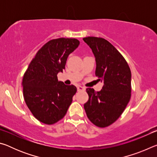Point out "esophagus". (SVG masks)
I'll use <instances>...</instances> for the list:
<instances>
[{
    "instance_id": "esophagus-1",
    "label": "esophagus",
    "mask_w": 157,
    "mask_h": 157,
    "mask_svg": "<svg viewBox=\"0 0 157 157\" xmlns=\"http://www.w3.org/2000/svg\"><path fill=\"white\" fill-rule=\"evenodd\" d=\"M84 90H85L84 87L82 86H78V91H84Z\"/></svg>"
}]
</instances>
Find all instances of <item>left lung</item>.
Segmentation results:
<instances>
[{
  "label": "left lung",
  "mask_w": 157,
  "mask_h": 157,
  "mask_svg": "<svg viewBox=\"0 0 157 157\" xmlns=\"http://www.w3.org/2000/svg\"><path fill=\"white\" fill-rule=\"evenodd\" d=\"M83 40L95 57V75L103 82L100 91L86 89L89 98L84 107L93 124L106 127L121 116L128 104L132 91L131 71L123 55L106 39L88 36Z\"/></svg>",
  "instance_id": "obj_1"
}]
</instances>
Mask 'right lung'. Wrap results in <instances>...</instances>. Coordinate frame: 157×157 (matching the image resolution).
Returning <instances> with one entry per match:
<instances>
[{"label":"right lung","instance_id":"right-lung-1","mask_svg":"<svg viewBox=\"0 0 157 157\" xmlns=\"http://www.w3.org/2000/svg\"><path fill=\"white\" fill-rule=\"evenodd\" d=\"M76 39L59 38L44 44L36 52L23 75V97L37 120L52 124L64 117L75 94L74 85L58 81L68 55L78 47Z\"/></svg>","mask_w":157,"mask_h":157}]
</instances>
